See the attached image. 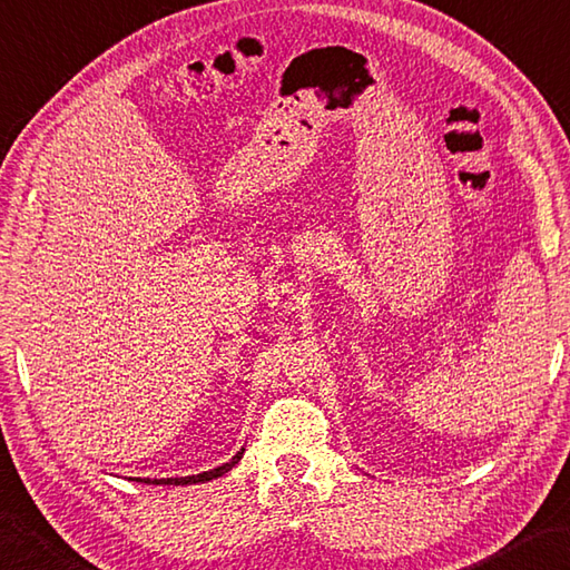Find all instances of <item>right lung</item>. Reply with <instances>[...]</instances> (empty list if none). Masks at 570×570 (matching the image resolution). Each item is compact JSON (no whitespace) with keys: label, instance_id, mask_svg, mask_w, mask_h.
<instances>
[{"label":"right lung","instance_id":"1","mask_svg":"<svg viewBox=\"0 0 570 570\" xmlns=\"http://www.w3.org/2000/svg\"><path fill=\"white\" fill-rule=\"evenodd\" d=\"M242 454H244V448L232 456L229 462H225L222 466H215V470H209V472H203V474H189V476H167V479H150V476H132L136 479V482H140V484H175V487H187V484H203V482H209V479H217V476H222V474H227L234 464H237L239 460H242Z\"/></svg>","mask_w":570,"mask_h":570}]
</instances>
